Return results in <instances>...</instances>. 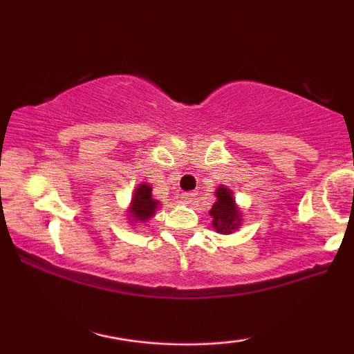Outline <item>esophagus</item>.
<instances>
[{
  "label": "esophagus",
  "instance_id": "1",
  "mask_svg": "<svg viewBox=\"0 0 354 354\" xmlns=\"http://www.w3.org/2000/svg\"><path fill=\"white\" fill-rule=\"evenodd\" d=\"M181 198H183V201H185V205H193L194 200H196V194H194V193H183Z\"/></svg>",
  "mask_w": 354,
  "mask_h": 354
}]
</instances>
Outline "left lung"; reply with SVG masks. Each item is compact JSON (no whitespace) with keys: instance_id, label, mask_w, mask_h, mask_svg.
<instances>
[{"instance_id":"left-lung-1","label":"left lung","mask_w":354,"mask_h":354,"mask_svg":"<svg viewBox=\"0 0 354 354\" xmlns=\"http://www.w3.org/2000/svg\"><path fill=\"white\" fill-rule=\"evenodd\" d=\"M216 201L208 213L211 216V225L219 234H231L236 231L243 223V213L239 209L234 194L226 185H219L214 191Z\"/></svg>"}]
</instances>
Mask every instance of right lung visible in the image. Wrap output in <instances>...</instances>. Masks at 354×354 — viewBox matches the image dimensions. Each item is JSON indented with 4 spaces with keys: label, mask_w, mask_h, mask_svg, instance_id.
Listing matches in <instances>:
<instances>
[{
    "label": "right lung",
    "mask_w": 354,
    "mask_h": 354,
    "mask_svg": "<svg viewBox=\"0 0 354 354\" xmlns=\"http://www.w3.org/2000/svg\"><path fill=\"white\" fill-rule=\"evenodd\" d=\"M161 203L153 198V188L149 183H140L136 189L133 191L131 201H129L128 209H126V218L128 223L135 225H145L149 219L154 218L156 211L160 209Z\"/></svg>",
    "instance_id": "right-lung-1"
}]
</instances>
